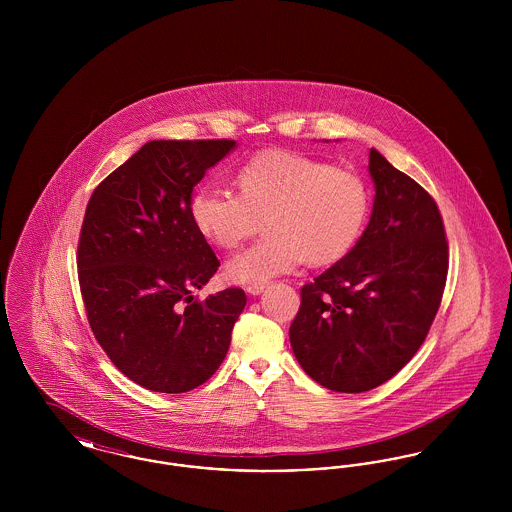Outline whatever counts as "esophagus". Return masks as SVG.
I'll return each instance as SVG.
<instances>
[{
	"label": "esophagus",
	"mask_w": 512,
	"mask_h": 512,
	"mask_svg": "<svg viewBox=\"0 0 512 512\" xmlns=\"http://www.w3.org/2000/svg\"><path fill=\"white\" fill-rule=\"evenodd\" d=\"M265 290V282H259V284H249V286H245V292L249 293V295H259V293Z\"/></svg>",
	"instance_id": "obj_1"
}]
</instances>
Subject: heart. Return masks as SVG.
<instances>
[{
    "label": "heart",
    "instance_id": "heart-1",
    "mask_svg": "<svg viewBox=\"0 0 512 512\" xmlns=\"http://www.w3.org/2000/svg\"><path fill=\"white\" fill-rule=\"evenodd\" d=\"M238 195L201 188L190 203L195 230L222 251L244 244L263 226L265 240L230 259L224 276L259 284L301 261L326 268L359 242L370 213L363 176L293 151H265L236 174Z\"/></svg>",
    "mask_w": 512,
    "mask_h": 512
}]
</instances>
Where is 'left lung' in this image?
Wrapping results in <instances>:
<instances>
[{"label": "left lung", "mask_w": 512, "mask_h": 512, "mask_svg": "<svg viewBox=\"0 0 512 512\" xmlns=\"http://www.w3.org/2000/svg\"><path fill=\"white\" fill-rule=\"evenodd\" d=\"M372 217L355 247L301 288L295 359L320 386L361 393L388 382L424 343L449 268L434 197L376 149Z\"/></svg>", "instance_id": "8db88e82"}]
</instances>
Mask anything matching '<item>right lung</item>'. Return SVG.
<instances>
[{"instance_id":"obj_1","label":"right lung","mask_w":512,"mask_h":512,"mask_svg":"<svg viewBox=\"0 0 512 512\" xmlns=\"http://www.w3.org/2000/svg\"><path fill=\"white\" fill-rule=\"evenodd\" d=\"M234 140H153L90 197L76 265L86 317L126 378L161 393L205 384L245 307L240 288L194 297L220 261L195 230V184Z\"/></svg>"}]
</instances>
